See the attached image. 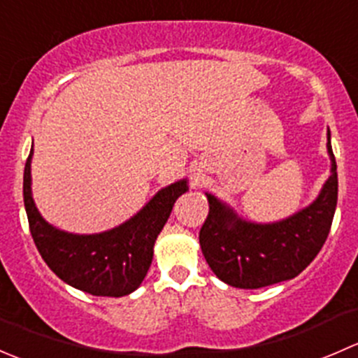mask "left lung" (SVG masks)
Instances as JSON below:
<instances>
[{
	"label": "left lung",
	"mask_w": 358,
	"mask_h": 358,
	"mask_svg": "<svg viewBox=\"0 0 358 358\" xmlns=\"http://www.w3.org/2000/svg\"><path fill=\"white\" fill-rule=\"evenodd\" d=\"M331 176L319 197L296 215L275 223H252L206 194L209 213L199 232L206 262L229 286L258 289L294 279L313 262L329 236L338 202V173L327 131Z\"/></svg>",
	"instance_id": "obj_1"
}]
</instances>
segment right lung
Here are the masks:
<instances>
[{"label":"right lung","mask_w":358,"mask_h":358,"mask_svg":"<svg viewBox=\"0 0 358 358\" xmlns=\"http://www.w3.org/2000/svg\"><path fill=\"white\" fill-rule=\"evenodd\" d=\"M31 159L24 169V204L29 229L39 255L69 286L93 296H126L145 279L154 243L168 222L175 201L189 190L187 180L171 183L115 229L92 236L69 234L50 225L36 208L31 192Z\"/></svg>","instance_id":"right-lung-1"}]
</instances>
